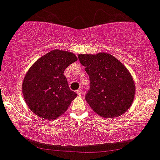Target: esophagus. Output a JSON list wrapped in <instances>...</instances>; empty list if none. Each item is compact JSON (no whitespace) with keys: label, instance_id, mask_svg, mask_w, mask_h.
<instances>
[{"label":"esophagus","instance_id":"34e87169","mask_svg":"<svg viewBox=\"0 0 160 160\" xmlns=\"http://www.w3.org/2000/svg\"><path fill=\"white\" fill-rule=\"evenodd\" d=\"M76 93L78 94L79 96H80L82 94V90L80 89H80H78V90H77V91H76Z\"/></svg>","mask_w":160,"mask_h":160}]
</instances>
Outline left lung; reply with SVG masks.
<instances>
[{
	"instance_id": "left-lung-1",
	"label": "left lung",
	"mask_w": 160,
	"mask_h": 160,
	"mask_svg": "<svg viewBox=\"0 0 160 160\" xmlns=\"http://www.w3.org/2000/svg\"><path fill=\"white\" fill-rule=\"evenodd\" d=\"M78 59L89 76L85 100L92 110L104 118L118 117L128 110L135 85L126 67L107 53L79 55Z\"/></svg>"
}]
</instances>
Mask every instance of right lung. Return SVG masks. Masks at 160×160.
<instances>
[{
  "instance_id": "1",
  "label": "right lung",
  "mask_w": 160,
  "mask_h": 160,
  "mask_svg": "<svg viewBox=\"0 0 160 160\" xmlns=\"http://www.w3.org/2000/svg\"><path fill=\"white\" fill-rule=\"evenodd\" d=\"M76 60L73 53L54 50L32 65L23 80L22 92L33 113L51 120L68 109L77 94L70 89L63 72Z\"/></svg>"
}]
</instances>
